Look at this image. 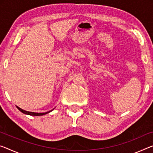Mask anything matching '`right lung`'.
Masks as SVG:
<instances>
[{"instance_id": "1", "label": "right lung", "mask_w": 153, "mask_h": 153, "mask_svg": "<svg viewBox=\"0 0 153 153\" xmlns=\"http://www.w3.org/2000/svg\"><path fill=\"white\" fill-rule=\"evenodd\" d=\"M16 108H18V110L21 111V112L25 114L30 115V116H43V115H45V114H48V113L50 112V111H52L54 109V108L52 110H50L49 111H46V112H44V113H38V112H32V111H28L24 110H22V109L20 108H19L18 106H17V105H16Z\"/></svg>"}]
</instances>
